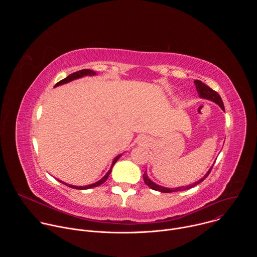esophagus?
<instances>
[{"label": "esophagus", "instance_id": "obj_1", "mask_svg": "<svg viewBox=\"0 0 257 257\" xmlns=\"http://www.w3.org/2000/svg\"><path fill=\"white\" fill-rule=\"evenodd\" d=\"M140 143H146V142H148V138H146L145 136H140L139 137V140H138Z\"/></svg>", "mask_w": 257, "mask_h": 257}]
</instances>
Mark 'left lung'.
<instances>
[{"label": "left lung", "mask_w": 257, "mask_h": 257, "mask_svg": "<svg viewBox=\"0 0 257 257\" xmlns=\"http://www.w3.org/2000/svg\"><path fill=\"white\" fill-rule=\"evenodd\" d=\"M195 85H196V90L198 92V95L200 98H204V99H208V100H211L213 101L214 103L218 104L219 107H221L223 111H225V106H224V103H223V100L221 98V96H219V94L217 92H215L214 90H212L210 87H208L207 85H205L204 83H202L200 80H195L194 81ZM213 165L210 167V169L206 172V174L200 179L198 180L197 182L193 183V184L191 185H188V186H181V187H177V188H167V187H164V186H161V185H158L156 184V183L154 181H152L150 179V177L148 176V174H146V172L143 174V180L145 182V184L148 185L150 188L156 190V191H160V192H163V193H170V192H176V191H182V190H187V189H190L194 186H196L197 184H199L200 182H202L210 173L211 169H212Z\"/></svg>", "instance_id": "left-lung-1"}]
</instances>
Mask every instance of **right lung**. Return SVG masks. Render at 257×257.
I'll return each mask as SVG.
<instances>
[{
	"instance_id": "add662e5",
	"label": "right lung",
	"mask_w": 257,
	"mask_h": 257,
	"mask_svg": "<svg viewBox=\"0 0 257 257\" xmlns=\"http://www.w3.org/2000/svg\"><path fill=\"white\" fill-rule=\"evenodd\" d=\"M94 75H96V73H95L94 71L89 70V69H83V70L77 71V72H75V73H72V74H70V75H69L68 77H66L65 79H63V80L59 81V82L55 85V87L60 86V85L65 84V83H68V82H71V81L75 80V79H79V78L84 77V76H94ZM121 156H122V154H121V155H119V156H117V157L114 159V161H113V163H112V166H111V168H109V170L107 171V173H106V174H105V175H104L100 180H98L97 182L93 183V184L86 185V186H75V185L68 184V183H65V182H63V181H61V180H59V179H58V181H60L61 183H63V184H65L66 186H69V187H71V188H74V189H79V190H85V189H90V188H93V187L99 186V185H101V184H102L103 182H105V181H106L107 177L109 176V174H111V172H112V169H113L114 165H115V164H116V162L121 158Z\"/></svg>"
}]
</instances>
